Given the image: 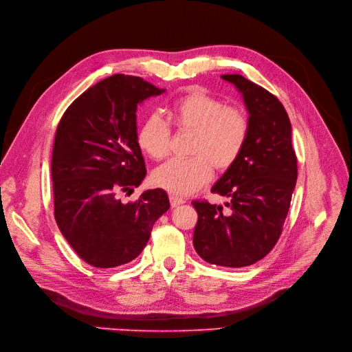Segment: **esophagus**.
I'll list each match as a JSON object with an SVG mask.
<instances>
[{
  "instance_id": "esophagus-1",
  "label": "esophagus",
  "mask_w": 352,
  "mask_h": 352,
  "mask_svg": "<svg viewBox=\"0 0 352 352\" xmlns=\"http://www.w3.org/2000/svg\"><path fill=\"white\" fill-rule=\"evenodd\" d=\"M169 200H170V205H172V208H177V206H180V205H183L186 202L185 199H182V197H179V196H170L169 197Z\"/></svg>"
}]
</instances>
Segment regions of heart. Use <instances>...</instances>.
Instances as JSON below:
<instances>
[{
	"label": "heart",
	"mask_w": 352,
	"mask_h": 352,
	"mask_svg": "<svg viewBox=\"0 0 352 352\" xmlns=\"http://www.w3.org/2000/svg\"><path fill=\"white\" fill-rule=\"evenodd\" d=\"M173 126L193 133L189 159H172L152 175L155 185L173 195H190L212 179V167L225 172L238 162L249 138L246 113L226 106L200 89H192L177 98L170 109ZM172 130L160 116L152 114L138 131V144L153 160L169 155Z\"/></svg>",
	"instance_id": "obj_1"
}]
</instances>
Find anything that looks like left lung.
Returning <instances> with one entry per match:
<instances>
[{
    "mask_svg": "<svg viewBox=\"0 0 352 352\" xmlns=\"http://www.w3.org/2000/svg\"><path fill=\"white\" fill-rule=\"evenodd\" d=\"M243 97L249 138L238 162L217 180L212 193L225 206L192 202L197 212L193 246L209 263L242 267L265 258L276 245L291 206L298 166L285 107L241 74H223Z\"/></svg>",
    "mask_w": 352,
    "mask_h": 352,
    "instance_id": "8db88e82",
    "label": "left lung"
}]
</instances>
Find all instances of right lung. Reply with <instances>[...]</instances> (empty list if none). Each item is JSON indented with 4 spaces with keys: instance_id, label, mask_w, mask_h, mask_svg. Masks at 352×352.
Masks as SVG:
<instances>
[{
    "instance_id": "add662e5",
    "label": "right lung",
    "mask_w": 352,
    "mask_h": 352,
    "mask_svg": "<svg viewBox=\"0 0 352 352\" xmlns=\"http://www.w3.org/2000/svg\"><path fill=\"white\" fill-rule=\"evenodd\" d=\"M163 91L140 77L114 74L78 96L58 123L52 159L54 217L91 266L116 267L138 258L155 222L170 208L162 189L143 192L136 202L117 197L146 176L138 104Z\"/></svg>"
}]
</instances>
